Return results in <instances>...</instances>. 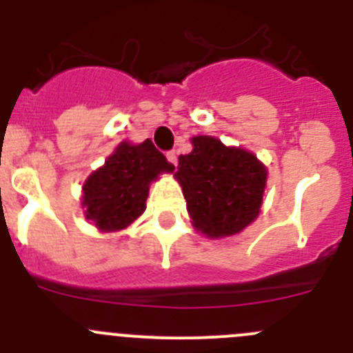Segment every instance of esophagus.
<instances>
[{"instance_id": "obj_1", "label": "esophagus", "mask_w": 353, "mask_h": 353, "mask_svg": "<svg viewBox=\"0 0 353 353\" xmlns=\"http://www.w3.org/2000/svg\"><path fill=\"white\" fill-rule=\"evenodd\" d=\"M167 160L170 161V163H172V165H176L177 167V153L176 151H167Z\"/></svg>"}]
</instances>
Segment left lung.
Returning <instances> with one entry per match:
<instances>
[{"instance_id":"left-lung-1","label":"left lung","mask_w":353,"mask_h":353,"mask_svg":"<svg viewBox=\"0 0 353 353\" xmlns=\"http://www.w3.org/2000/svg\"><path fill=\"white\" fill-rule=\"evenodd\" d=\"M192 143V153L179 157L176 179L193 223L210 239L242 232L259 214L266 169L252 153L214 137Z\"/></svg>"}]
</instances>
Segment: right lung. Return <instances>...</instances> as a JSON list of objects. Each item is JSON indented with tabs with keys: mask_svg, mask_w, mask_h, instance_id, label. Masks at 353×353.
<instances>
[{
	"mask_svg": "<svg viewBox=\"0 0 353 353\" xmlns=\"http://www.w3.org/2000/svg\"><path fill=\"white\" fill-rule=\"evenodd\" d=\"M172 170L150 139L136 146L121 143L83 184L85 216L102 232L127 228L146 209L151 181Z\"/></svg>",
	"mask_w": 353,
	"mask_h": 353,
	"instance_id": "add662e5",
	"label": "right lung"
}]
</instances>
